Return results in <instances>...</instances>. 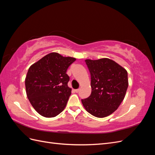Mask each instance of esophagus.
Masks as SVG:
<instances>
[{"instance_id":"34e87169","label":"esophagus","mask_w":155,"mask_h":155,"mask_svg":"<svg viewBox=\"0 0 155 155\" xmlns=\"http://www.w3.org/2000/svg\"><path fill=\"white\" fill-rule=\"evenodd\" d=\"M79 89H75V90H74V91L76 92V93H78L79 92Z\"/></svg>"}]
</instances>
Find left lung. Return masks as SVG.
<instances>
[{"instance_id": "1", "label": "left lung", "mask_w": 155, "mask_h": 155, "mask_svg": "<svg viewBox=\"0 0 155 155\" xmlns=\"http://www.w3.org/2000/svg\"><path fill=\"white\" fill-rule=\"evenodd\" d=\"M91 77L90 96L81 100L88 112L104 118L118 109L128 87L126 70L108 58L85 60Z\"/></svg>"}]
</instances>
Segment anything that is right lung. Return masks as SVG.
I'll return each mask as SVG.
<instances>
[{
    "label": "right lung",
    "mask_w": 155,
    "mask_h": 155,
    "mask_svg": "<svg viewBox=\"0 0 155 155\" xmlns=\"http://www.w3.org/2000/svg\"><path fill=\"white\" fill-rule=\"evenodd\" d=\"M76 59L52 52L32 64L25 86L27 97L34 109L46 118H53L66 107L71 88L67 70Z\"/></svg>",
    "instance_id": "right-lung-1"
}]
</instances>
